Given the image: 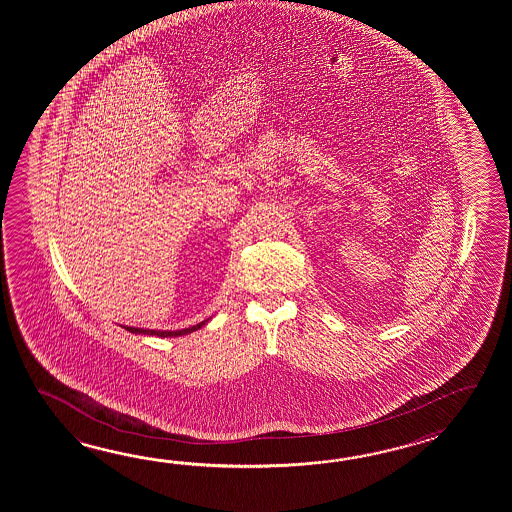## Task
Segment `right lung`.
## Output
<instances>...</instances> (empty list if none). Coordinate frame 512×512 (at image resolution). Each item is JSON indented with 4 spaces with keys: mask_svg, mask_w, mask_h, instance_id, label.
I'll list each match as a JSON object with an SVG mask.
<instances>
[{
    "mask_svg": "<svg viewBox=\"0 0 512 512\" xmlns=\"http://www.w3.org/2000/svg\"><path fill=\"white\" fill-rule=\"evenodd\" d=\"M210 318L207 320H203V322H199L196 326L186 327V329H177V331H161V329H142V327H131V326H122L126 331H130V333H135V335H155V337L161 338H172V337H183V335H188V333H194L197 329H201V327L207 324Z\"/></svg>",
    "mask_w": 512,
    "mask_h": 512,
    "instance_id": "add662e5",
    "label": "right lung"
}]
</instances>
